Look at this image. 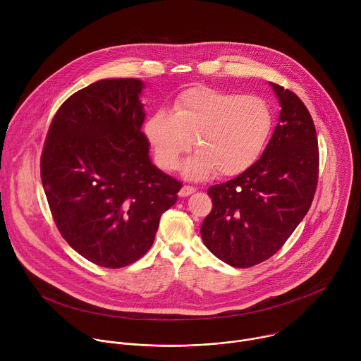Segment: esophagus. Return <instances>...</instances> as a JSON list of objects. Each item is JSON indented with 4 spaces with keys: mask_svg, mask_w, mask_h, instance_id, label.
<instances>
[{
    "mask_svg": "<svg viewBox=\"0 0 361 361\" xmlns=\"http://www.w3.org/2000/svg\"><path fill=\"white\" fill-rule=\"evenodd\" d=\"M195 191V188L194 187H191V185H184L181 190H180V197H188L190 194H192Z\"/></svg>",
    "mask_w": 361,
    "mask_h": 361,
    "instance_id": "esophagus-1",
    "label": "esophagus"
}]
</instances>
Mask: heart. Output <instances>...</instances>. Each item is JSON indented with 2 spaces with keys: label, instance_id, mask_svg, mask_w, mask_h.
Here are the masks:
<instances>
[{
  "label": "heart",
  "instance_id": "obj_1",
  "mask_svg": "<svg viewBox=\"0 0 361 361\" xmlns=\"http://www.w3.org/2000/svg\"><path fill=\"white\" fill-rule=\"evenodd\" d=\"M276 126L270 102L257 95L192 87L173 102L171 114L157 111L144 123V135L157 164L176 170L183 164L188 180L235 177L251 169L264 152Z\"/></svg>",
  "mask_w": 361,
  "mask_h": 361
}]
</instances>
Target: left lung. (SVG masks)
I'll list each match as a JSON object with an SVG mask.
<instances>
[{
  "label": "left lung",
  "instance_id": "left-lung-1",
  "mask_svg": "<svg viewBox=\"0 0 361 361\" xmlns=\"http://www.w3.org/2000/svg\"><path fill=\"white\" fill-rule=\"evenodd\" d=\"M281 107L279 124L251 169L209 188L213 210L201 238L217 259L247 269L276 254L301 223L319 177L316 127L302 101L270 82Z\"/></svg>",
  "mask_w": 361,
  "mask_h": 361
}]
</instances>
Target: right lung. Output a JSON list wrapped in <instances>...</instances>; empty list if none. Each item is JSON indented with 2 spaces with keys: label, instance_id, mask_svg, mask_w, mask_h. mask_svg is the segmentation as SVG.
<instances>
[{
  "label": "right lung",
  "instance_id": "right-lung-1",
  "mask_svg": "<svg viewBox=\"0 0 361 361\" xmlns=\"http://www.w3.org/2000/svg\"><path fill=\"white\" fill-rule=\"evenodd\" d=\"M144 87L138 78H106L73 94L51 123L41 156L42 187L61 235L107 269L149 250L183 187L148 156Z\"/></svg>",
  "mask_w": 361,
  "mask_h": 361
}]
</instances>
